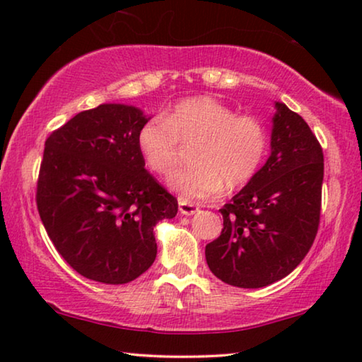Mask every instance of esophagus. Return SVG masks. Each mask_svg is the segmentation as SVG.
<instances>
[{
    "label": "esophagus",
    "mask_w": 362,
    "mask_h": 362,
    "mask_svg": "<svg viewBox=\"0 0 362 362\" xmlns=\"http://www.w3.org/2000/svg\"><path fill=\"white\" fill-rule=\"evenodd\" d=\"M179 211L183 216H193V214L198 212V207L192 203H185V201H180L179 203Z\"/></svg>",
    "instance_id": "1"
}]
</instances>
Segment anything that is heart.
<instances>
[{
    "mask_svg": "<svg viewBox=\"0 0 362 362\" xmlns=\"http://www.w3.org/2000/svg\"><path fill=\"white\" fill-rule=\"evenodd\" d=\"M196 145V168L175 173L168 187L180 201L212 199L240 188L257 174L267 151V134L254 116L236 115L212 97L182 100L164 116L140 127L137 148L145 166L169 175L180 161V145Z\"/></svg>",
    "mask_w": 362,
    "mask_h": 362,
    "instance_id": "1",
    "label": "heart"
}]
</instances>
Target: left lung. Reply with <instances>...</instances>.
Instances as JSON below:
<instances>
[{"label": "left lung", "instance_id": "obj_1", "mask_svg": "<svg viewBox=\"0 0 362 362\" xmlns=\"http://www.w3.org/2000/svg\"><path fill=\"white\" fill-rule=\"evenodd\" d=\"M267 163L220 214L206 262L223 283L259 289L286 278L313 244L321 212L322 148L302 116L274 102Z\"/></svg>", "mask_w": 362, "mask_h": 362}]
</instances>
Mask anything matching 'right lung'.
Segmentation results:
<instances>
[{"label": "right lung", "mask_w": 362, "mask_h": 362, "mask_svg": "<svg viewBox=\"0 0 362 362\" xmlns=\"http://www.w3.org/2000/svg\"><path fill=\"white\" fill-rule=\"evenodd\" d=\"M151 116L102 103L73 116L45 144L36 204L64 260L103 284L131 283L156 259L155 226L177 199L153 179L137 148Z\"/></svg>", "instance_id": "right-lung-1"}]
</instances>
